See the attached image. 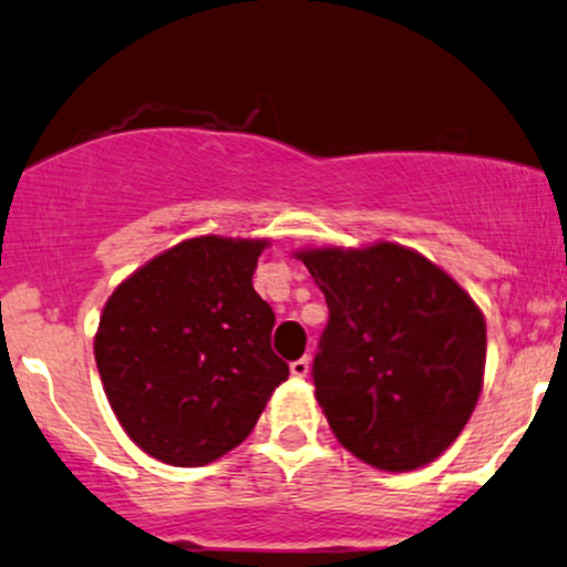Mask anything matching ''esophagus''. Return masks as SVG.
<instances>
[{
	"label": "esophagus",
	"instance_id": "obj_1",
	"mask_svg": "<svg viewBox=\"0 0 567 567\" xmlns=\"http://www.w3.org/2000/svg\"><path fill=\"white\" fill-rule=\"evenodd\" d=\"M289 369H291V374H295V378H308V374H310V359H308V355H302V359L291 361Z\"/></svg>",
	"mask_w": 567,
	"mask_h": 567
}]
</instances>
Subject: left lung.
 I'll list each match as a JSON object with an SVG mask.
<instances>
[{
    "label": "left lung",
    "instance_id": "8db88e82",
    "mask_svg": "<svg viewBox=\"0 0 567 567\" xmlns=\"http://www.w3.org/2000/svg\"><path fill=\"white\" fill-rule=\"evenodd\" d=\"M329 305L316 399L337 442L380 472L436 461L472 417L485 383L480 305L410 246L295 251Z\"/></svg>",
    "mask_w": 567,
    "mask_h": 567
}]
</instances>
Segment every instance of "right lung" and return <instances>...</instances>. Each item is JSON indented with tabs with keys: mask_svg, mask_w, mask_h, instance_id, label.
<instances>
[{
	"mask_svg": "<svg viewBox=\"0 0 567 567\" xmlns=\"http://www.w3.org/2000/svg\"><path fill=\"white\" fill-rule=\"evenodd\" d=\"M267 238L198 235L133 270L101 310L95 367L136 447L206 466L238 447L289 378L276 313L254 291Z\"/></svg>",
	"mask_w": 567,
	"mask_h": 567,
	"instance_id": "add662e5",
	"label": "right lung"
}]
</instances>
